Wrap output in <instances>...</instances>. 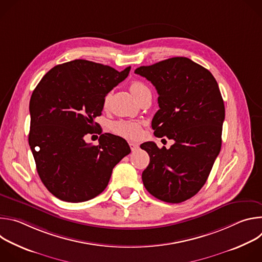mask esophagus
I'll list each match as a JSON object with an SVG mask.
<instances>
[{
	"label": "esophagus",
	"instance_id": "1",
	"mask_svg": "<svg viewBox=\"0 0 262 262\" xmlns=\"http://www.w3.org/2000/svg\"><path fill=\"white\" fill-rule=\"evenodd\" d=\"M129 147H130L132 150L134 151V150H137V149L139 148V145L137 143H135V142H129Z\"/></svg>",
	"mask_w": 262,
	"mask_h": 262
}]
</instances>
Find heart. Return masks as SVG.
I'll return each mask as SVG.
<instances>
[{
  "label": "heart",
  "mask_w": 262,
  "mask_h": 262,
  "mask_svg": "<svg viewBox=\"0 0 262 262\" xmlns=\"http://www.w3.org/2000/svg\"><path fill=\"white\" fill-rule=\"evenodd\" d=\"M148 89L143 83L135 81L130 85V91L136 97L141 91ZM108 100V96L104 98V105H106ZM112 130H113L115 134L126 138V139H137L141 136L142 129H141V123L137 121H127V120H119L114 123H112L111 125Z\"/></svg>",
  "instance_id": "1"
}]
</instances>
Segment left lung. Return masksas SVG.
I'll list each match as a JSON object with an SVG mask.
<instances>
[{
	"mask_svg": "<svg viewBox=\"0 0 262 262\" xmlns=\"http://www.w3.org/2000/svg\"><path fill=\"white\" fill-rule=\"evenodd\" d=\"M135 73L159 94L155 136L174 140L169 149L155 142L140 146L150 157L142 173L144 186L162 201L180 203L201 190L221 150L225 106L217 83L210 71L185 57L141 66Z\"/></svg>",
	"mask_w": 262,
	"mask_h": 262,
	"instance_id": "obj_1",
	"label": "left lung"
}]
</instances>
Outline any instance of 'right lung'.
Returning a JSON list of instances; mask_svg holds the SVG:
<instances>
[{"label": "right lung", "mask_w": 262, "mask_h": 262, "mask_svg": "<svg viewBox=\"0 0 262 262\" xmlns=\"http://www.w3.org/2000/svg\"><path fill=\"white\" fill-rule=\"evenodd\" d=\"M129 70L73 60L52 68L33 91L29 145L42 183L58 199L77 203L98 196L113 168L130 152L124 139L101 129L98 145L84 139L99 128L94 119L104 97Z\"/></svg>", "instance_id": "right-lung-1"}]
</instances>
